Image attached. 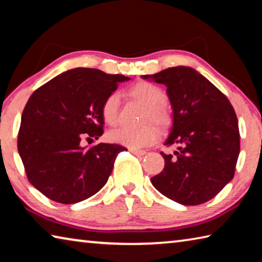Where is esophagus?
Masks as SVG:
<instances>
[{
  "mask_svg": "<svg viewBox=\"0 0 262 262\" xmlns=\"http://www.w3.org/2000/svg\"><path fill=\"white\" fill-rule=\"evenodd\" d=\"M130 152L133 155H135V156H144L147 151H144V150H137V149H130Z\"/></svg>",
  "mask_w": 262,
  "mask_h": 262,
  "instance_id": "obj_1",
  "label": "esophagus"
}]
</instances>
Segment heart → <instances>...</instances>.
<instances>
[{
	"instance_id": "obj_1",
	"label": "heart",
	"mask_w": 262,
	"mask_h": 262,
	"mask_svg": "<svg viewBox=\"0 0 262 262\" xmlns=\"http://www.w3.org/2000/svg\"><path fill=\"white\" fill-rule=\"evenodd\" d=\"M129 95L135 100L144 105V121L151 120L161 128H166L171 122V113L167 105L164 103L165 94L156 84L150 82H137L129 89ZM120 97L112 92L101 104V117L107 125H115L119 117ZM108 140L114 143L125 145L129 149H141L151 145L158 140L159 132L152 125H145L140 128L118 127L108 133Z\"/></svg>"
}]
</instances>
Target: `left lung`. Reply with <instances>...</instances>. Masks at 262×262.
I'll return each instance as SVG.
<instances>
[{"label":"left lung","mask_w":262,"mask_h":262,"mask_svg":"<svg viewBox=\"0 0 262 262\" xmlns=\"http://www.w3.org/2000/svg\"><path fill=\"white\" fill-rule=\"evenodd\" d=\"M141 77L166 86L172 126L164 145L178 144L176 156L161 152L165 166L151 178L154 187L184 206L211 200L232 180L241 150L238 120L229 99L186 66Z\"/></svg>","instance_id":"obj_1"}]
</instances>
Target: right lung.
Listing matches in <instances>:
<instances>
[{"instance_id":"right-lung-1","label":"right lung","mask_w":262,"mask_h":262,"mask_svg":"<svg viewBox=\"0 0 262 262\" xmlns=\"http://www.w3.org/2000/svg\"><path fill=\"white\" fill-rule=\"evenodd\" d=\"M99 69L75 68L57 75L30 97L21 114L18 152L30 183L51 200L72 205L104 187L120 144L86 148L82 140L103 135L101 104L129 81Z\"/></svg>"}]
</instances>
